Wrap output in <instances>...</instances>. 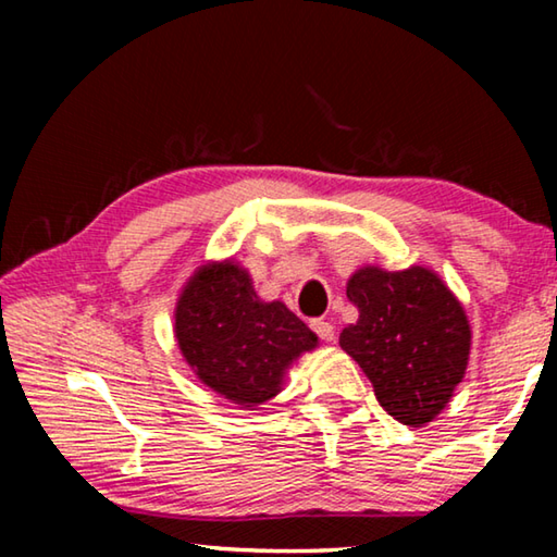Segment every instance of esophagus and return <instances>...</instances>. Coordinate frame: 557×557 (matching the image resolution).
I'll return each mask as SVG.
<instances>
[{
  "instance_id": "esophagus-1",
  "label": "esophagus",
  "mask_w": 557,
  "mask_h": 557,
  "mask_svg": "<svg viewBox=\"0 0 557 557\" xmlns=\"http://www.w3.org/2000/svg\"><path fill=\"white\" fill-rule=\"evenodd\" d=\"M309 326H312V332L322 338V342H334V324L332 322H324V319H312L309 322Z\"/></svg>"
}]
</instances>
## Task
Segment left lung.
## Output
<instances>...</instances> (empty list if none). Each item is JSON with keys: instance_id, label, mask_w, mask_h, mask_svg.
Segmentation results:
<instances>
[{"instance_id": "left-lung-1", "label": "left lung", "mask_w": 557, "mask_h": 557, "mask_svg": "<svg viewBox=\"0 0 557 557\" xmlns=\"http://www.w3.org/2000/svg\"><path fill=\"white\" fill-rule=\"evenodd\" d=\"M346 297L358 322L344 329L338 344L369 375L381 408L412 428L435 420L469 361L471 329L459 299L420 265L361 268L348 280Z\"/></svg>"}]
</instances>
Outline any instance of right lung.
<instances>
[{
  "mask_svg": "<svg viewBox=\"0 0 557 557\" xmlns=\"http://www.w3.org/2000/svg\"><path fill=\"white\" fill-rule=\"evenodd\" d=\"M174 334L199 381L248 410L275 398L292 361L319 344L282 301H262L233 260L194 272L176 301Z\"/></svg>",
  "mask_w": 557,
  "mask_h": 557,
  "instance_id": "right-lung-1",
  "label": "right lung"
}]
</instances>
